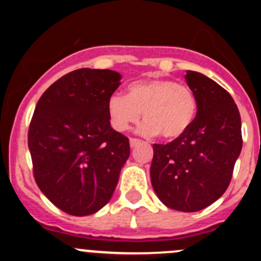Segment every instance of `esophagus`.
I'll return each mask as SVG.
<instances>
[{
  "mask_svg": "<svg viewBox=\"0 0 261 261\" xmlns=\"http://www.w3.org/2000/svg\"><path fill=\"white\" fill-rule=\"evenodd\" d=\"M141 143L140 139H136V138H131L130 139V145L131 147H135L136 145H139V144Z\"/></svg>",
  "mask_w": 261,
  "mask_h": 261,
  "instance_id": "34e87169",
  "label": "esophagus"
}]
</instances>
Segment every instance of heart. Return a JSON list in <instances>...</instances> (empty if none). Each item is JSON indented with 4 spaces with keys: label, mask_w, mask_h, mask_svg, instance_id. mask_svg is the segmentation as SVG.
Here are the masks:
<instances>
[{
    "label": "heart",
    "mask_w": 261,
    "mask_h": 261,
    "mask_svg": "<svg viewBox=\"0 0 261 261\" xmlns=\"http://www.w3.org/2000/svg\"><path fill=\"white\" fill-rule=\"evenodd\" d=\"M197 97L189 87L170 80L150 78L128 84L126 96L112 94L107 111L110 122L117 131H126L138 123L143 112L145 122L141 133L168 140L183 136L194 122Z\"/></svg>",
    "instance_id": "1"
}]
</instances>
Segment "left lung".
I'll return each mask as SVG.
<instances>
[{
    "mask_svg": "<svg viewBox=\"0 0 261 261\" xmlns=\"http://www.w3.org/2000/svg\"><path fill=\"white\" fill-rule=\"evenodd\" d=\"M186 81L197 97L196 118L183 136L152 145L150 178L165 206L197 212L227 189L243 135L240 112L225 88L192 70L187 72Z\"/></svg>",
    "mask_w": 261,
    "mask_h": 261,
    "instance_id": "8db88e82",
    "label": "left lung"
}]
</instances>
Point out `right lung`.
I'll list each match as a JSON object with an SVG mask.
<instances>
[{"mask_svg": "<svg viewBox=\"0 0 261 261\" xmlns=\"http://www.w3.org/2000/svg\"><path fill=\"white\" fill-rule=\"evenodd\" d=\"M121 75L81 68L51 84L31 117L33 174L53 204L72 216L106 206L130 156L128 138L110 125L109 98Z\"/></svg>", "mask_w": 261, "mask_h": 261, "instance_id": "1", "label": "right lung"}]
</instances>
